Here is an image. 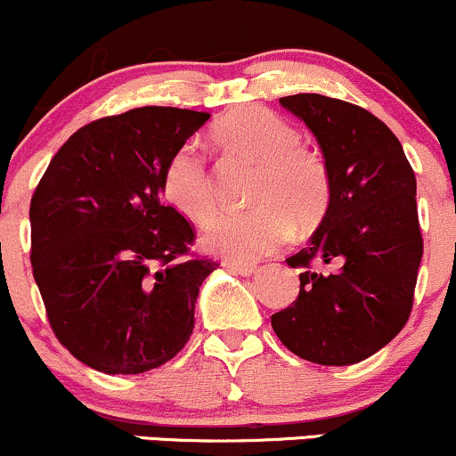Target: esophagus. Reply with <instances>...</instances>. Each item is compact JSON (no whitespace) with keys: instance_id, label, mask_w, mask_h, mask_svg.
I'll use <instances>...</instances> for the list:
<instances>
[{"instance_id":"1","label":"esophagus","mask_w":456,"mask_h":456,"mask_svg":"<svg viewBox=\"0 0 456 456\" xmlns=\"http://www.w3.org/2000/svg\"><path fill=\"white\" fill-rule=\"evenodd\" d=\"M223 265L227 270L235 272V274H240V276H250V274H255V272H257V265H255V264H244V261L224 259Z\"/></svg>"}]
</instances>
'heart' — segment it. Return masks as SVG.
<instances>
[{"label": "heart", "mask_w": 456, "mask_h": 456, "mask_svg": "<svg viewBox=\"0 0 456 456\" xmlns=\"http://www.w3.org/2000/svg\"><path fill=\"white\" fill-rule=\"evenodd\" d=\"M214 137L235 154L259 162L248 210L218 214L203 232V246L232 261L270 255L289 238L294 221L315 224L330 203V169L322 154L300 145V133L276 113L242 107L214 126ZM162 192L182 216L195 223L216 208L214 177L195 141L174 151L162 174Z\"/></svg>", "instance_id": "1"}]
</instances>
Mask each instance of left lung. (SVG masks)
Returning <instances> with one entry per match:
<instances>
[{"label": "left lung", "instance_id": "1", "mask_svg": "<svg viewBox=\"0 0 456 456\" xmlns=\"http://www.w3.org/2000/svg\"><path fill=\"white\" fill-rule=\"evenodd\" d=\"M279 102L315 134L332 192L308 244L287 259L302 270L300 294L272 315V328L308 362L355 364L410 319L422 259L416 175L395 133L358 104L322 94ZM313 260L338 270L323 275Z\"/></svg>", "mask_w": 456, "mask_h": 456}]
</instances>
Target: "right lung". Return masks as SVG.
I'll return each mask as SVG.
<instances>
[{"instance_id": "1", "label": "right lung", "mask_w": 456, "mask_h": 456, "mask_svg": "<svg viewBox=\"0 0 456 456\" xmlns=\"http://www.w3.org/2000/svg\"><path fill=\"white\" fill-rule=\"evenodd\" d=\"M210 113L141 107L96 119L61 145L29 206L31 268L57 341L107 375L182 352L199 287L192 224L160 201L162 174Z\"/></svg>"}]
</instances>
